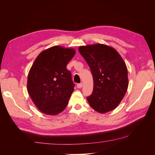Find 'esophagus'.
I'll return each mask as SVG.
<instances>
[{"instance_id": "esophagus-1", "label": "esophagus", "mask_w": 155, "mask_h": 155, "mask_svg": "<svg viewBox=\"0 0 155 155\" xmlns=\"http://www.w3.org/2000/svg\"><path fill=\"white\" fill-rule=\"evenodd\" d=\"M82 87H83V83H78V85H77V87H78V88H81Z\"/></svg>"}]
</instances>
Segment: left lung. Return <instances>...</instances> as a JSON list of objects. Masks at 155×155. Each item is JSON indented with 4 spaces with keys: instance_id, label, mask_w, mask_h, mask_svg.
I'll return each mask as SVG.
<instances>
[{
    "instance_id": "8db88e82",
    "label": "left lung",
    "mask_w": 155,
    "mask_h": 155,
    "mask_svg": "<svg viewBox=\"0 0 155 155\" xmlns=\"http://www.w3.org/2000/svg\"><path fill=\"white\" fill-rule=\"evenodd\" d=\"M79 53L85 59L94 79L89 105L100 113L114 110L127 91L128 72L124 59L114 48L103 44L81 46Z\"/></svg>"
}]
</instances>
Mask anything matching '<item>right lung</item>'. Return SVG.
Segmentation results:
<instances>
[{"label": "right lung", "instance_id": "add662e5", "mask_svg": "<svg viewBox=\"0 0 155 155\" xmlns=\"http://www.w3.org/2000/svg\"><path fill=\"white\" fill-rule=\"evenodd\" d=\"M75 53L74 48L54 46L41 52L32 64L27 91L43 113L58 114L67 106L74 83L67 65Z\"/></svg>", "mask_w": 155, "mask_h": 155}]
</instances>
